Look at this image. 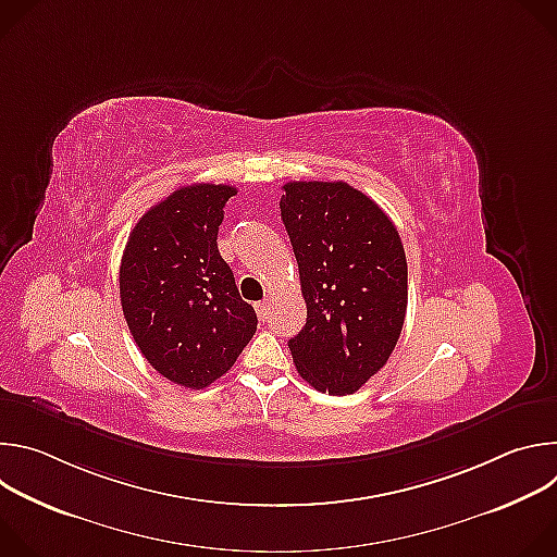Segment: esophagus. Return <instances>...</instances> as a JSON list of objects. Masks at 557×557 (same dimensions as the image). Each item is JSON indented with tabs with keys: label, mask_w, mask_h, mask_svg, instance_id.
I'll use <instances>...</instances> for the list:
<instances>
[{
	"label": "esophagus",
	"mask_w": 557,
	"mask_h": 557,
	"mask_svg": "<svg viewBox=\"0 0 557 557\" xmlns=\"http://www.w3.org/2000/svg\"><path fill=\"white\" fill-rule=\"evenodd\" d=\"M269 308H271V301H269V299H264V301H258V304H256V312H258V317H260L262 322H264L267 317H269Z\"/></svg>",
	"instance_id": "34e87169"
}]
</instances>
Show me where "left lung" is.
Listing matches in <instances>:
<instances>
[{
    "instance_id": "8db88e82",
    "label": "left lung",
    "mask_w": 557,
    "mask_h": 557,
    "mask_svg": "<svg viewBox=\"0 0 557 557\" xmlns=\"http://www.w3.org/2000/svg\"><path fill=\"white\" fill-rule=\"evenodd\" d=\"M280 200L306 301V326L288 339L314 389L352 394L399 342L408 262L385 211L348 183L293 181Z\"/></svg>"
}]
</instances>
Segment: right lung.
Returning a JSON list of instances; mask_svg holds the SVG:
<instances>
[{"mask_svg": "<svg viewBox=\"0 0 557 557\" xmlns=\"http://www.w3.org/2000/svg\"><path fill=\"white\" fill-rule=\"evenodd\" d=\"M231 196L228 185L176 189L136 222L121 260V306L138 350L191 389L231 370L258 329L215 243Z\"/></svg>", "mask_w": 557, "mask_h": 557, "instance_id": "1", "label": "right lung"}]
</instances>
